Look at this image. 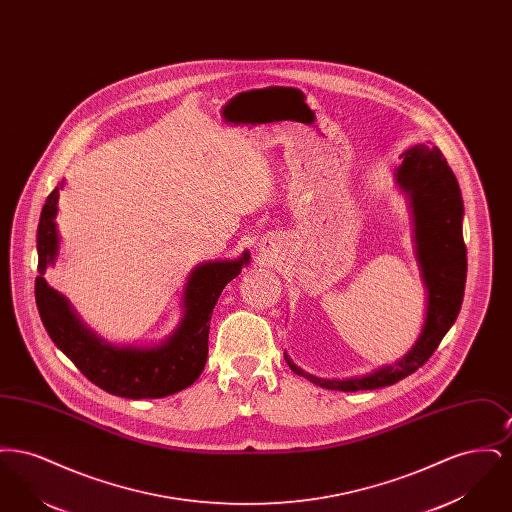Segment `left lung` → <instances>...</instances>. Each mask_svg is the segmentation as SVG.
I'll return each instance as SVG.
<instances>
[{
	"instance_id": "obj_1",
	"label": "left lung",
	"mask_w": 512,
	"mask_h": 512,
	"mask_svg": "<svg viewBox=\"0 0 512 512\" xmlns=\"http://www.w3.org/2000/svg\"><path fill=\"white\" fill-rule=\"evenodd\" d=\"M395 171L399 188L407 194L413 215L414 253L426 288V318L418 340L405 357L361 378L326 380L286 363L295 374L320 388L361 391L386 388L424 365L449 332L463 305L466 282V245L463 240V197L459 182L438 147L426 144L407 149Z\"/></svg>"
}]
</instances>
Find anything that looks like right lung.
<instances>
[{"label":"right lung","mask_w":512,"mask_h":512,"mask_svg":"<svg viewBox=\"0 0 512 512\" xmlns=\"http://www.w3.org/2000/svg\"><path fill=\"white\" fill-rule=\"evenodd\" d=\"M61 188L63 182L48 195L36 236L40 276L34 290L49 338L92 384L107 393L126 399H159L192 386L207 363L209 320L220 292L249 265V251L234 261L201 263L190 272L182 297L184 315L171 338L153 347L113 345L86 328L69 299L44 278L59 251L55 215Z\"/></svg>","instance_id":"1"}]
</instances>
